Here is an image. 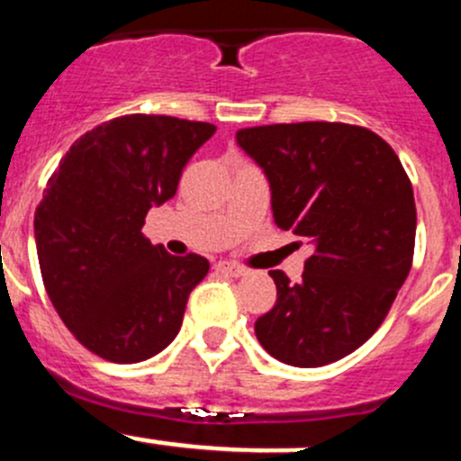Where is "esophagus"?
<instances>
[{"instance_id": "obj_1", "label": "esophagus", "mask_w": 461, "mask_h": 461, "mask_svg": "<svg viewBox=\"0 0 461 461\" xmlns=\"http://www.w3.org/2000/svg\"><path fill=\"white\" fill-rule=\"evenodd\" d=\"M216 270L225 272V275H230V276H243L245 272H248L243 266H239V263H231V261H221L216 266Z\"/></svg>"}]
</instances>
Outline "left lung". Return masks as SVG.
Instances as JSON below:
<instances>
[{
  "instance_id": "1",
  "label": "left lung",
  "mask_w": 461,
  "mask_h": 461,
  "mask_svg": "<svg viewBox=\"0 0 461 461\" xmlns=\"http://www.w3.org/2000/svg\"><path fill=\"white\" fill-rule=\"evenodd\" d=\"M236 141L267 176L276 225L312 245L297 284L270 272L276 302L254 333L293 367L335 363L376 333L408 279L412 182L383 137L351 123L240 128Z\"/></svg>"
}]
</instances>
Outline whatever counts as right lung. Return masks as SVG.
Segmentation results:
<instances>
[{"mask_svg": "<svg viewBox=\"0 0 461 461\" xmlns=\"http://www.w3.org/2000/svg\"><path fill=\"white\" fill-rule=\"evenodd\" d=\"M213 132V123L126 114L76 140L49 177L33 221L44 288L71 335L110 363L167 349L209 272L207 258L173 257L141 227Z\"/></svg>", "mask_w": 461, "mask_h": 461, "instance_id": "obj_1", "label": "right lung"}]
</instances>
